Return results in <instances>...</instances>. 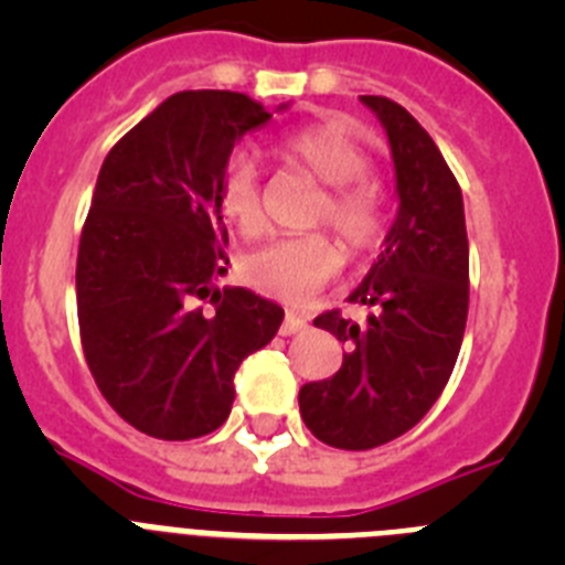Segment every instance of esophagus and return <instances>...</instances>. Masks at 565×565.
I'll use <instances>...</instances> for the list:
<instances>
[{"mask_svg": "<svg viewBox=\"0 0 565 565\" xmlns=\"http://www.w3.org/2000/svg\"><path fill=\"white\" fill-rule=\"evenodd\" d=\"M306 328H308L306 317H297V313H286L282 326H279V333H282V337H294V333L306 331Z\"/></svg>", "mask_w": 565, "mask_h": 565, "instance_id": "esophagus-1", "label": "esophagus"}]
</instances>
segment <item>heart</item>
<instances>
[{
    "mask_svg": "<svg viewBox=\"0 0 565 565\" xmlns=\"http://www.w3.org/2000/svg\"><path fill=\"white\" fill-rule=\"evenodd\" d=\"M282 152L326 183V201H319L317 221L331 223L348 246L364 248L382 228V192L367 178V152L339 124H311L286 135ZM221 214L243 234L263 226L259 172L248 154L237 152L223 167L217 183ZM342 268V248L328 234H286L246 254L243 277L252 288L282 302H306L331 282Z\"/></svg>",
    "mask_w": 565,
    "mask_h": 565,
    "instance_id": "obj_1",
    "label": "heart"
}]
</instances>
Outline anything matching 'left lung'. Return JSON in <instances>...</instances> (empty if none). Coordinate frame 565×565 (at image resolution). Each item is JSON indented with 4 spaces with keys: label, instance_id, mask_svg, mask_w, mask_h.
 I'll use <instances>...</instances> for the list:
<instances>
[{
    "label": "left lung",
    "instance_id": "left-lung-1",
    "mask_svg": "<svg viewBox=\"0 0 565 565\" xmlns=\"http://www.w3.org/2000/svg\"><path fill=\"white\" fill-rule=\"evenodd\" d=\"M384 127L398 212L382 254L351 291L367 326L328 311L313 326L348 344L331 379L302 384L299 413L319 441L371 450L416 427L450 382L469 308V246L456 174L402 104L359 96Z\"/></svg>",
    "mask_w": 565,
    "mask_h": 565
}]
</instances>
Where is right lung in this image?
<instances>
[{
    "label": "right lung",
    "instance_id": "1",
    "mask_svg": "<svg viewBox=\"0 0 565 565\" xmlns=\"http://www.w3.org/2000/svg\"><path fill=\"white\" fill-rule=\"evenodd\" d=\"M268 121L243 93H174L98 172L76 263L84 359L109 407L152 438L217 430L239 362L282 322L271 299L214 286L228 266L217 183L234 143Z\"/></svg>",
    "mask_w": 565,
    "mask_h": 565
}]
</instances>
